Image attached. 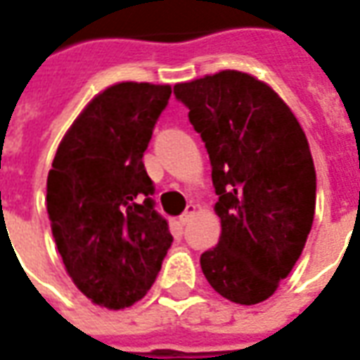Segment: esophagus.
<instances>
[{
    "label": "esophagus",
    "mask_w": 360,
    "mask_h": 360,
    "mask_svg": "<svg viewBox=\"0 0 360 360\" xmlns=\"http://www.w3.org/2000/svg\"><path fill=\"white\" fill-rule=\"evenodd\" d=\"M195 212H196V206H195V204H187V208H185V212L181 214V218H179L181 224L185 226V224H187L188 219H191V218H193V216H195Z\"/></svg>",
    "instance_id": "34e87169"
}]
</instances>
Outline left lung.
Returning a JSON list of instances; mask_svg holds the SVG:
<instances>
[{"label":"left lung","mask_w":360,"mask_h":360,"mask_svg":"<svg viewBox=\"0 0 360 360\" xmlns=\"http://www.w3.org/2000/svg\"><path fill=\"white\" fill-rule=\"evenodd\" d=\"M173 94L206 144L218 195L221 235L200 257L204 276L237 304L266 301L293 270L314 219L304 131L266 82L241 71L179 82Z\"/></svg>","instance_id":"8db88e82"}]
</instances>
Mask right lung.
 I'll use <instances>...</instances> for the list:
<instances>
[{
  "label": "right lung",
  "mask_w": 360,
  "mask_h": 360,
  "mask_svg": "<svg viewBox=\"0 0 360 360\" xmlns=\"http://www.w3.org/2000/svg\"><path fill=\"white\" fill-rule=\"evenodd\" d=\"M169 96V84L150 82H117L94 96L48 173V216L67 274L105 309L141 301L173 243L142 164Z\"/></svg>",
  "instance_id": "add662e5"
}]
</instances>
